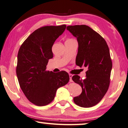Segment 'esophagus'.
Returning <instances> with one entry per match:
<instances>
[{
    "mask_svg": "<svg viewBox=\"0 0 128 128\" xmlns=\"http://www.w3.org/2000/svg\"><path fill=\"white\" fill-rule=\"evenodd\" d=\"M72 76H73V75L72 74H69V77H70V81L71 82H72Z\"/></svg>",
    "mask_w": 128,
    "mask_h": 128,
    "instance_id": "esophagus-1",
    "label": "esophagus"
}]
</instances>
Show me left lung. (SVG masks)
Segmentation results:
<instances>
[{
	"instance_id": "8db88e82",
	"label": "left lung",
	"mask_w": 128,
	"mask_h": 128,
	"mask_svg": "<svg viewBox=\"0 0 128 128\" xmlns=\"http://www.w3.org/2000/svg\"><path fill=\"white\" fill-rule=\"evenodd\" d=\"M67 29L78 42L76 64L88 68L84 79L78 75L72 77L82 88L74 102L81 107H91L101 101L110 86L112 62L108 46L103 37L86 25L68 26Z\"/></svg>"
}]
</instances>
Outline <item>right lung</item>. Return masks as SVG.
<instances>
[{
    "mask_svg": "<svg viewBox=\"0 0 128 128\" xmlns=\"http://www.w3.org/2000/svg\"><path fill=\"white\" fill-rule=\"evenodd\" d=\"M65 24L44 26L34 30L18 50L16 74L21 89L27 99L37 106H44L54 99L58 88L68 82L69 75L61 71L46 70L49 60L53 57L52 46L65 30Z\"/></svg>",
    "mask_w": 128,
    "mask_h": 128,
    "instance_id": "right-lung-1",
    "label": "right lung"
}]
</instances>
